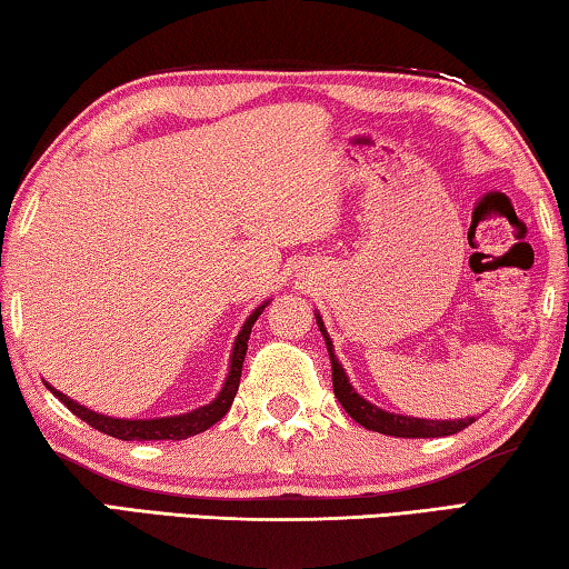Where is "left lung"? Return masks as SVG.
<instances>
[{
  "label": "left lung",
  "mask_w": 569,
  "mask_h": 569,
  "mask_svg": "<svg viewBox=\"0 0 569 569\" xmlns=\"http://www.w3.org/2000/svg\"><path fill=\"white\" fill-rule=\"evenodd\" d=\"M316 323H319V331L323 333L326 346H329V356H331V369H333V393L336 399H339L341 407L346 409V413L353 421H359L361 427L371 429V431H379V435H387V437H403V439H437V437H449V435H457V431H465L469 423H475V417L469 419H457V421H429V419H413V417H399V413H391V411H383L377 409L373 403L366 401L363 397H359L351 389L349 379H346V373L341 369L339 359L333 356L331 349V339L329 333L323 329V321L321 316H316Z\"/></svg>",
  "instance_id": "left-lung-1"
}]
</instances>
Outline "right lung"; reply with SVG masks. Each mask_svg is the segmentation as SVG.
<instances>
[{
	"mask_svg": "<svg viewBox=\"0 0 569 569\" xmlns=\"http://www.w3.org/2000/svg\"><path fill=\"white\" fill-rule=\"evenodd\" d=\"M263 308H256L253 313H250V319L243 323V329H240L238 339H236V349L233 356H230V371H228V379H226V387L223 391L218 393V399L213 403H208V407H200L190 413H182V417H168V419H138V421H128V419H110V417H102V413H94L90 409H84L82 403H77L72 399H67L64 393L50 389L57 399H60L67 409H70L74 417H80L82 421H88L92 429L102 431V435L114 437V439H122V441H180V439H188V437H196L200 431H206L218 423L220 419L226 417L230 403H233L238 387H240V371H243V359H246V351H248V336L250 329H253V323L258 316L263 313Z\"/></svg>",
	"mask_w": 569,
	"mask_h": 569,
	"instance_id": "1",
	"label": "right lung"
}]
</instances>
